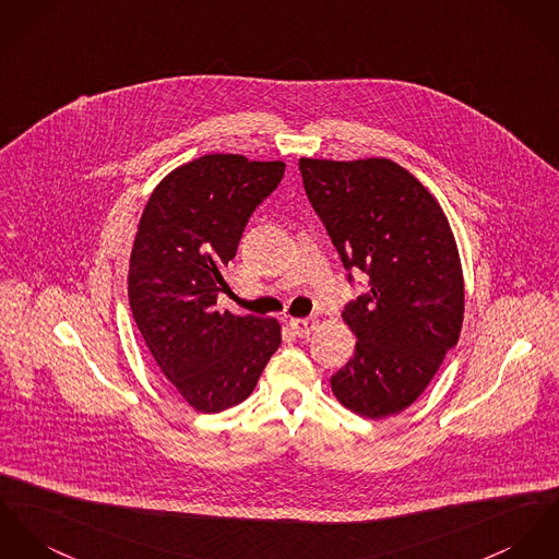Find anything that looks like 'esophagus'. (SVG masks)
Returning <instances> with one entry per match:
<instances>
[{"label":"esophagus","instance_id":"34e87169","mask_svg":"<svg viewBox=\"0 0 559 559\" xmlns=\"http://www.w3.org/2000/svg\"><path fill=\"white\" fill-rule=\"evenodd\" d=\"M289 325H292V330H294L300 338H308V336L314 332L317 321H314V319H292Z\"/></svg>","mask_w":559,"mask_h":559}]
</instances>
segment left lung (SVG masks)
I'll return each instance as SVG.
<instances>
[{
  "label": "left lung",
  "instance_id": "obj_1",
  "mask_svg": "<svg viewBox=\"0 0 559 559\" xmlns=\"http://www.w3.org/2000/svg\"><path fill=\"white\" fill-rule=\"evenodd\" d=\"M300 173L344 267L370 278L368 294L344 306L357 343L332 391L368 419L402 413L460 341L464 274L451 225L430 191L391 159L301 157Z\"/></svg>",
  "mask_w": 559,
  "mask_h": 559
}]
</instances>
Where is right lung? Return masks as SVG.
Returning <instances> with one entry per match:
<instances>
[{"instance_id":"add662e5","label":"right lung","mask_w":559,"mask_h":559,"mask_svg":"<svg viewBox=\"0 0 559 559\" xmlns=\"http://www.w3.org/2000/svg\"><path fill=\"white\" fill-rule=\"evenodd\" d=\"M283 162L204 155L168 174L140 216L129 259V306L153 359L200 413L247 400L281 346L276 319L216 310L223 267Z\"/></svg>"}]
</instances>
